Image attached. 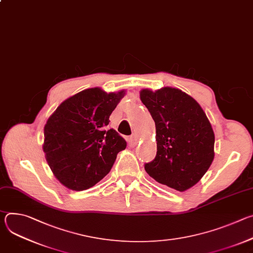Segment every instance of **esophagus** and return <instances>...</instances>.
Listing matches in <instances>:
<instances>
[{
    "mask_svg": "<svg viewBox=\"0 0 253 253\" xmlns=\"http://www.w3.org/2000/svg\"><path fill=\"white\" fill-rule=\"evenodd\" d=\"M137 141H138V137L135 134H133L132 136L129 137V145L130 146H135L137 144Z\"/></svg>",
    "mask_w": 253,
    "mask_h": 253,
    "instance_id": "1",
    "label": "esophagus"
}]
</instances>
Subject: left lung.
Masks as SVG:
<instances>
[{
	"instance_id": "1",
	"label": "left lung",
	"mask_w": 253,
	"mask_h": 253,
	"mask_svg": "<svg viewBox=\"0 0 253 253\" xmlns=\"http://www.w3.org/2000/svg\"><path fill=\"white\" fill-rule=\"evenodd\" d=\"M140 99L156 127L157 153L144 168L157 182L177 191L195 185L214 158V133L200 105L179 89H144Z\"/></svg>"
}]
</instances>
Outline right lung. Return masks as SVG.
<instances>
[{
  "label": "right lung",
  "instance_id": "1",
  "mask_svg": "<svg viewBox=\"0 0 253 253\" xmlns=\"http://www.w3.org/2000/svg\"><path fill=\"white\" fill-rule=\"evenodd\" d=\"M124 94L87 89L65 100L48 119L43 149L54 175L66 187L81 191L94 186L126 148L125 139L108 129Z\"/></svg>",
  "mask_w": 253,
  "mask_h": 253
}]
</instances>
